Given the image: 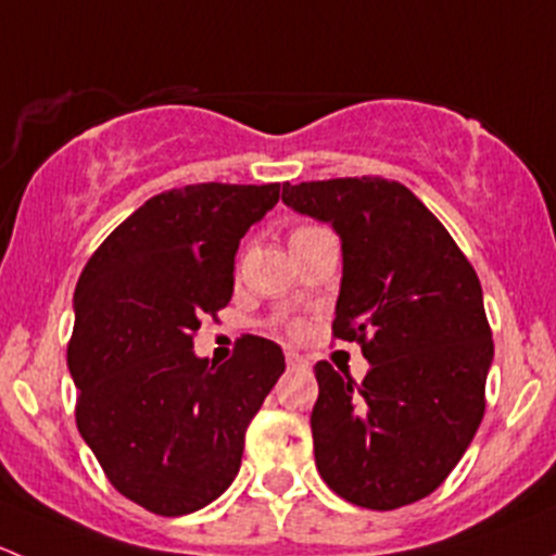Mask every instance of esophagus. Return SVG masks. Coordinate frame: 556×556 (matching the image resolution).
Listing matches in <instances>:
<instances>
[{"label": "esophagus", "instance_id": "34e87169", "mask_svg": "<svg viewBox=\"0 0 556 556\" xmlns=\"http://www.w3.org/2000/svg\"><path fill=\"white\" fill-rule=\"evenodd\" d=\"M285 361H288L290 368H306V366H309V361H306L304 355H299V352H295V350L285 352Z\"/></svg>", "mask_w": 556, "mask_h": 556}]
</instances>
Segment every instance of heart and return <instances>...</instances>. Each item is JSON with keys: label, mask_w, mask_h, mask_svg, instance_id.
Listing matches in <instances>:
<instances>
[{"label": "heart", "mask_w": 556, "mask_h": 556, "mask_svg": "<svg viewBox=\"0 0 556 556\" xmlns=\"http://www.w3.org/2000/svg\"><path fill=\"white\" fill-rule=\"evenodd\" d=\"M306 231H314V226H304V228H295V231H293V237H301V233H306ZM293 237H290V239H293ZM290 330H293V333H295V330H299V328H295V325H293V328H290Z\"/></svg>", "instance_id": "obj_1"}]
</instances>
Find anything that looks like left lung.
<instances>
[{
  "mask_svg": "<svg viewBox=\"0 0 556 556\" xmlns=\"http://www.w3.org/2000/svg\"><path fill=\"white\" fill-rule=\"evenodd\" d=\"M282 201L330 223L344 277L333 339L357 341L366 379L314 366V463L344 501L392 511L444 484L484 419L492 363L481 282L439 217L395 179L282 185Z\"/></svg>",
  "mask_w": 556,
  "mask_h": 556,
  "instance_id": "left-lung-1",
  "label": "left lung"
}]
</instances>
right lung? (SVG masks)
Returning <instances> with one entry per match:
<instances>
[{"mask_svg": "<svg viewBox=\"0 0 556 556\" xmlns=\"http://www.w3.org/2000/svg\"><path fill=\"white\" fill-rule=\"evenodd\" d=\"M279 182H201L144 201L99 244L75 288L66 363L77 430L121 495L159 517L220 497L247 425L285 371L279 344L242 336L231 361L193 355L201 317L233 295L239 239Z\"/></svg>", "mask_w": 556, "mask_h": 556, "instance_id": "1", "label": "right lung"}]
</instances>
